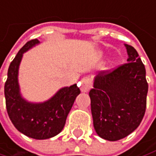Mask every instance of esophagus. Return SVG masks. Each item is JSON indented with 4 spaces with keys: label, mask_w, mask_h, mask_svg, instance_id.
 I'll return each mask as SVG.
<instances>
[{
    "label": "esophagus",
    "mask_w": 156,
    "mask_h": 156,
    "mask_svg": "<svg viewBox=\"0 0 156 156\" xmlns=\"http://www.w3.org/2000/svg\"><path fill=\"white\" fill-rule=\"evenodd\" d=\"M82 86H81V91L82 92H88L91 87H92V83H91V80L89 78H84L82 80Z\"/></svg>",
    "instance_id": "34e87169"
}]
</instances>
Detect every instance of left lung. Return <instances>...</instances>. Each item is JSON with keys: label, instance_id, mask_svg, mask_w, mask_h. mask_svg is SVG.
I'll list each match as a JSON object with an SVG mask.
<instances>
[{"label": "left lung", "instance_id": "left-lung-1", "mask_svg": "<svg viewBox=\"0 0 156 156\" xmlns=\"http://www.w3.org/2000/svg\"><path fill=\"white\" fill-rule=\"evenodd\" d=\"M128 62L99 72L89 92L94 128L97 135L117 141L139 126L147 108L146 69L134 47L125 44Z\"/></svg>", "mask_w": 156, "mask_h": 156}]
</instances>
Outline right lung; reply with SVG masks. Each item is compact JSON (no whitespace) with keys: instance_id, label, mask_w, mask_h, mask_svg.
I'll return each instance as SVG.
<instances>
[{"instance_id":"right-lung-1","label":"right lung","mask_w":156,"mask_h":156,"mask_svg":"<svg viewBox=\"0 0 156 156\" xmlns=\"http://www.w3.org/2000/svg\"><path fill=\"white\" fill-rule=\"evenodd\" d=\"M37 44H39L37 39L28 41L10 62L4 94L8 114L15 128L29 137L47 139L62 130L67 116L80 90L77 84L66 87L48 101L40 104L29 103L22 98L18 81L20 63L23 53Z\"/></svg>"}]
</instances>
